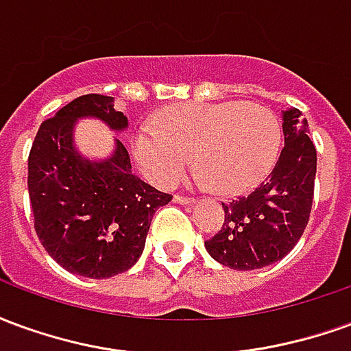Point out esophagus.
<instances>
[{
	"label": "esophagus",
	"instance_id": "1",
	"mask_svg": "<svg viewBox=\"0 0 351 351\" xmlns=\"http://www.w3.org/2000/svg\"><path fill=\"white\" fill-rule=\"evenodd\" d=\"M175 203H178V205H193L195 203V199L193 197H184V195H175Z\"/></svg>",
	"mask_w": 351,
	"mask_h": 351
}]
</instances>
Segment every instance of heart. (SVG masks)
<instances>
[{
  "mask_svg": "<svg viewBox=\"0 0 351 351\" xmlns=\"http://www.w3.org/2000/svg\"><path fill=\"white\" fill-rule=\"evenodd\" d=\"M160 131L138 128L133 152L141 171L160 188L175 186L191 158L208 186L237 195L263 180L278 158V116L246 101L186 103L158 114Z\"/></svg>",
  "mask_w": 351,
  "mask_h": 351,
  "instance_id": "heart-1",
  "label": "heart"
}]
</instances>
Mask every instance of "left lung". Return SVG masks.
<instances>
[{"instance_id": "1", "label": "left lung", "mask_w": 351, "mask_h": 351, "mask_svg": "<svg viewBox=\"0 0 351 351\" xmlns=\"http://www.w3.org/2000/svg\"><path fill=\"white\" fill-rule=\"evenodd\" d=\"M284 148L271 175L256 190L221 203L226 220L205 241L218 263L237 271H254L280 261L304 233L312 210L316 178V146L301 110H282Z\"/></svg>"}]
</instances>
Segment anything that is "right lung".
<instances>
[{"mask_svg":"<svg viewBox=\"0 0 351 351\" xmlns=\"http://www.w3.org/2000/svg\"><path fill=\"white\" fill-rule=\"evenodd\" d=\"M97 118L108 130L128 128L114 97L88 93L41 123L27 158V190L35 233L65 271L110 278L137 263L154 213L173 195L131 173L130 154L114 138L105 160H88L75 146V123Z\"/></svg>","mask_w":351,"mask_h":351,"instance_id":"1","label":"right lung"}]
</instances>
